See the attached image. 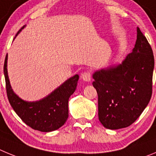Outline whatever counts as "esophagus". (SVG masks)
Instances as JSON below:
<instances>
[{"mask_svg":"<svg viewBox=\"0 0 156 156\" xmlns=\"http://www.w3.org/2000/svg\"><path fill=\"white\" fill-rule=\"evenodd\" d=\"M81 78H82L83 81L89 82L91 81V74L89 72H84L81 75Z\"/></svg>","mask_w":156,"mask_h":156,"instance_id":"esophagus-1","label":"esophagus"}]
</instances>
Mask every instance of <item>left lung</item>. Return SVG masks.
Returning a JSON list of instances; mask_svg holds the SVG:
<instances>
[{
    "label": "left lung",
    "instance_id": "8db88e82",
    "mask_svg": "<svg viewBox=\"0 0 156 156\" xmlns=\"http://www.w3.org/2000/svg\"><path fill=\"white\" fill-rule=\"evenodd\" d=\"M154 64L151 46L137 27L132 52L120 64L94 72L99 120L106 128L129 127L144 111L152 93Z\"/></svg>",
    "mask_w": 156,
    "mask_h": 156
}]
</instances>
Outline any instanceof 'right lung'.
Here are the masks:
<instances>
[{
	"label": "right lung",
	"instance_id": "right-lung-1",
	"mask_svg": "<svg viewBox=\"0 0 156 156\" xmlns=\"http://www.w3.org/2000/svg\"><path fill=\"white\" fill-rule=\"evenodd\" d=\"M24 26L16 34L20 33ZM8 54L4 64L7 95L10 104L24 123L34 130L50 132L64 125L68 118V100L76 90L78 75L68 78L47 96L40 100H23L14 92L8 74Z\"/></svg>",
	"mask_w": 156,
	"mask_h": 156
}]
</instances>
